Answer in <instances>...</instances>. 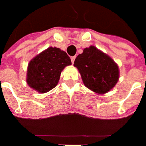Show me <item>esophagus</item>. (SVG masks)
<instances>
[{
    "label": "esophagus",
    "mask_w": 146,
    "mask_h": 146,
    "mask_svg": "<svg viewBox=\"0 0 146 146\" xmlns=\"http://www.w3.org/2000/svg\"><path fill=\"white\" fill-rule=\"evenodd\" d=\"M75 58H76V56H71V62H72V64L74 63V61H75Z\"/></svg>",
    "instance_id": "1"
}]
</instances>
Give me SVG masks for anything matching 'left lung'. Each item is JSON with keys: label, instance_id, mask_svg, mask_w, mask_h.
<instances>
[{"label": "left lung", "instance_id": "left-lung-1", "mask_svg": "<svg viewBox=\"0 0 146 146\" xmlns=\"http://www.w3.org/2000/svg\"><path fill=\"white\" fill-rule=\"evenodd\" d=\"M74 66L78 69L85 86L100 94L111 90L119 79L116 64L94 46L85 48L75 58Z\"/></svg>", "mask_w": 146, "mask_h": 146}]
</instances>
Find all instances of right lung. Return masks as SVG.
Returning <instances> with one entry per match:
<instances>
[{
  "instance_id": "add662e5",
  "label": "right lung",
  "mask_w": 146,
  "mask_h": 146,
  "mask_svg": "<svg viewBox=\"0 0 146 146\" xmlns=\"http://www.w3.org/2000/svg\"><path fill=\"white\" fill-rule=\"evenodd\" d=\"M71 64V59L64 51L49 47L30 62L27 82L35 90L46 93L57 85L63 69Z\"/></svg>"
}]
</instances>
